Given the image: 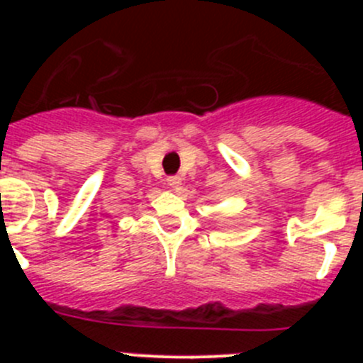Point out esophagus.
<instances>
[{
	"label": "esophagus",
	"mask_w": 363,
	"mask_h": 363,
	"mask_svg": "<svg viewBox=\"0 0 363 363\" xmlns=\"http://www.w3.org/2000/svg\"><path fill=\"white\" fill-rule=\"evenodd\" d=\"M167 182H168V186H170V188L179 189V186H181L182 179L179 177V175H168V177H167Z\"/></svg>",
	"instance_id": "obj_1"
}]
</instances>
